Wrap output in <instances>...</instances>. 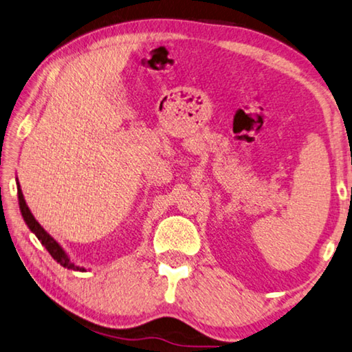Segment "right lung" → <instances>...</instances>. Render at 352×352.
Returning a JSON list of instances; mask_svg holds the SVG:
<instances>
[{
	"label": "right lung",
	"instance_id": "add662e5",
	"mask_svg": "<svg viewBox=\"0 0 352 352\" xmlns=\"http://www.w3.org/2000/svg\"><path fill=\"white\" fill-rule=\"evenodd\" d=\"M17 195H19V204H20L21 217H23L25 223L28 225V228L31 230V232H34L37 239L41 241V244L47 248L48 253H50V255H52V258L55 259L56 263L61 264L63 267L72 269V270H80V272H85L86 269L82 267V266H77V264H75V263L72 261V259L69 258L66 250H64V248H63L61 245H59V242H56V239H53V237H52L50 234H48V232H47L44 228H42L39 221H37V220L34 219V215L31 214L28 204H26V201H25L23 192H21L19 181H17Z\"/></svg>",
	"mask_w": 352,
	"mask_h": 352
}]
</instances>
